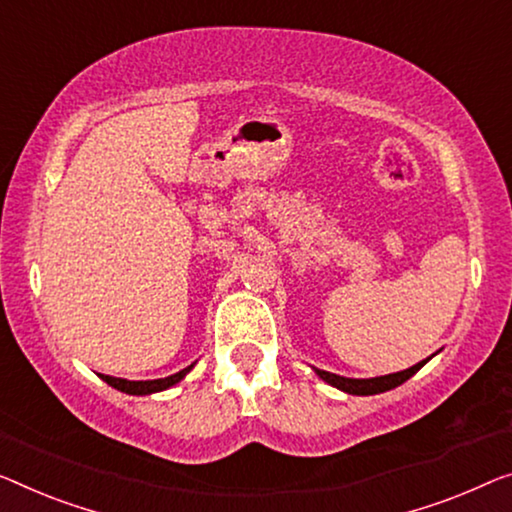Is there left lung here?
<instances>
[{
    "label": "left lung",
    "instance_id": "obj_1",
    "mask_svg": "<svg viewBox=\"0 0 512 512\" xmlns=\"http://www.w3.org/2000/svg\"><path fill=\"white\" fill-rule=\"evenodd\" d=\"M427 363V358L421 363L411 365V368L402 370V372H393V375H384V377H372V379H347V377H340V375H331V372L326 370H315L319 377L324 381H329L331 386L340 388V391L345 393H352V395H375V393H384V391H391V388L400 386L407 381L409 377H414L418 370L423 368Z\"/></svg>",
    "mask_w": 512,
    "mask_h": 512
}]
</instances>
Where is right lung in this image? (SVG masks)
Instances as JSON below:
<instances>
[{
  "instance_id": "right-lung-1",
  "label": "right lung",
  "mask_w": 512,
  "mask_h": 512,
  "mask_svg": "<svg viewBox=\"0 0 512 512\" xmlns=\"http://www.w3.org/2000/svg\"><path fill=\"white\" fill-rule=\"evenodd\" d=\"M193 368V365H188V368H183L177 375H170L165 379H151V381H128V379H119V377H108V375H101L103 381H108L112 388H117L121 393H128V395H149V393H158V391H165V388H170L177 384V381L183 379V375Z\"/></svg>"
}]
</instances>
